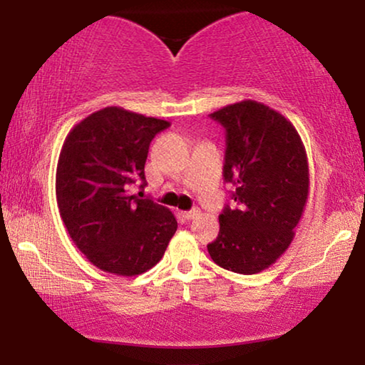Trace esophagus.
Listing matches in <instances>:
<instances>
[{
	"label": "esophagus",
	"mask_w": 365,
	"mask_h": 365,
	"mask_svg": "<svg viewBox=\"0 0 365 365\" xmlns=\"http://www.w3.org/2000/svg\"><path fill=\"white\" fill-rule=\"evenodd\" d=\"M199 214V209H192V211H186L182 212V217L187 219V221H191V219H194Z\"/></svg>",
	"instance_id": "1"
}]
</instances>
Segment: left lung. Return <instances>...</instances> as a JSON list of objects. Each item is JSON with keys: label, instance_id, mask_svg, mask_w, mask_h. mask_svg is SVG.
<instances>
[{"label": "left lung", "instance_id": "obj_1", "mask_svg": "<svg viewBox=\"0 0 365 365\" xmlns=\"http://www.w3.org/2000/svg\"><path fill=\"white\" fill-rule=\"evenodd\" d=\"M209 116L226 129L222 176L236 186V206L219 214L207 251L217 266L249 276L292 242L309 194L306 149L292 123L262 103L247 99Z\"/></svg>", "mask_w": 365, "mask_h": 365}]
</instances>
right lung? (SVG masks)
<instances>
[{"instance_id":"1","label":"right lung","mask_w":365,"mask_h":365,"mask_svg":"<svg viewBox=\"0 0 365 365\" xmlns=\"http://www.w3.org/2000/svg\"><path fill=\"white\" fill-rule=\"evenodd\" d=\"M169 126L109 106L84 118L64 139L56 169L59 214L79 251L103 271L146 272L176 232L168 207L128 192L133 184L146 186L149 144Z\"/></svg>"}]
</instances>
